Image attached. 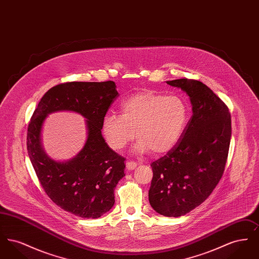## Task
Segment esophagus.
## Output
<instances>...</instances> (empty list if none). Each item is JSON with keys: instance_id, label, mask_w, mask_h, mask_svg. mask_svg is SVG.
Instances as JSON below:
<instances>
[{"instance_id": "esophagus-1", "label": "esophagus", "mask_w": 259, "mask_h": 259, "mask_svg": "<svg viewBox=\"0 0 259 259\" xmlns=\"http://www.w3.org/2000/svg\"><path fill=\"white\" fill-rule=\"evenodd\" d=\"M136 167H137V163L134 162V161L129 160L126 162V168H127V170H129V171L134 170Z\"/></svg>"}]
</instances>
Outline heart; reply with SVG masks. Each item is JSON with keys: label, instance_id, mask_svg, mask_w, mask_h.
I'll return each instance as SVG.
<instances>
[{"label": "heart", "instance_id": "heart-1", "mask_svg": "<svg viewBox=\"0 0 259 259\" xmlns=\"http://www.w3.org/2000/svg\"><path fill=\"white\" fill-rule=\"evenodd\" d=\"M188 116V105L182 96L143 90L122 101L120 115L114 112L106 114L103 134L111 148L120 150L133 141L137 133L136 152L151 150L154 154H163L181 141Z\"/></svg>", "mask_w": 259, "mask_h": 259}]
</instances>
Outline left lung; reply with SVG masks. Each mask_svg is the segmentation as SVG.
Instances as JSON below:
<instances>
[{
	"label": "left lung",
	"mask_w": 259,
	"mask_h": 259,
	"mask_svg": "<svg viewBox=\"0 0 259 259\" xmlns=\"http://www.w3.org/2000/svg\"><path fill=\"white\" fill-rule=\"evenodd\" d=\"M189 96L192 116L175 148L151 163L149 204L164 217L178 218L209 197L224 172L231 139L227 106L203 82L166 81Z\"/></svg>",
	"instance_id": "obj_1"
}]
</instances>
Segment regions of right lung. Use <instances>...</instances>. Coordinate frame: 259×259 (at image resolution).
<instances>
[{
  "instance_id": "obj_1",
  "label": "right lung",
  "mask_w": 259,
  "mask_h": 259,
  "mask_svg": "<svg viewBox=\"0 0 259 259\" xmlns=\"http://www.w3.org/2000/svg\"><path fill=\"white\" fill-rule=\"evenodd\" d=\"M113 81H72L50 88L34 111L27 132V150L48 196L61 209L83 219H97L114 204L118 182L125 176V158L102 136L103 120L118 92ZM70 110L87 118L88 140L68 161L50 159L41 146V128L51 112Z\"/></svg>"
}]
</instances>
